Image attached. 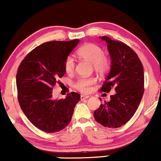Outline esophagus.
Wrapping results in <instances>:
<instances>
[{
	"mask_svg": "<svg viewBox=\"0 0 161 161\" xmlns=\"http://www.w3.org/2000/svg\"><path fill=\"white\" fill-rule=\"evenodd\" d=\"M89 97H90L89 96H85V95H81V96H80V100H81V101H83V100L87 99V98H89Z\"/></svg>",
	"mask_w": 161,
	"mask_h": 161,
	"instance_id": "esophagus-1",
	"label": "esophagus"
}]
</instances>
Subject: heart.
Wrapping results in <instances>:
<instances>
[{
    "label": "heart",
    "mask_w": 161,
    "mask_h": 161,
    "mask_svg": "<svg viewBox=\"0 0 161 161\" xmlns=\"http://www.w3.org/2000/svg\"><path fill=\"white\" fill-rule=\"evenodd\" d=\"M77 54L81 59L92 63L94 70L98 74H104L109 70L110 61L107 55L103 53L101 46L94 43H87L77 49ZM75 67V61L71 56L67 57L64 60V70L67 74H72ZM95 84L92 77H82L74 83V87L81 93L87 94L91 91V86Z\"/></svg>",
    "instance_id": "b5f03b06"
}]
</instances>
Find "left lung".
I'll list each match as a JSON object with an SVG mask.
<instances>
[{
    "instance_id": "left-lung-1",
    "label": "left lung",
    "mask_w": 161,
    "mask_h": 161,
    "mask_svg": "<svg viewBox=\"0 0 161 161\" xmlns=\"http://www.w3.org/2000/svg\"><path fill=\"white\" fill-rule=\"evenodd\" d=\"M101 38L108 44L111 58L110 71L101 91L110 92L114 87L116 93L95 110L94 117L104 127L117 128L130 120L141 103L144 91L143 67L137 54L127 44L106 36Z\"/></svg>"
}]
</instances>
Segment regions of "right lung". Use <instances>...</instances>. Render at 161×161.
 <instances>
[{"mask_svg":"<svg viewBox=\"0 0 161 161\" xmlns=\"http://www.w3.org/2000/svg\"><path fill=\"white\" fill-rule=\"evenodd\" d=\"M79 43L49 41L32 50L19 65L16 76L20 108L37 128L47 133L63 130L71 120L80 95L71 92L53 100V87L65 74L64 60Z\"/></svg>","mask_w":161,"mask_h":161,"instance_id":"right-lung-1","label":"right lung"}]
</instances>
